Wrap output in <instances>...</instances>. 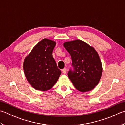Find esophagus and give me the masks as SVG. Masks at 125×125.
I'll use <instances>...</instances> for the list:
<instances>
[{
	"label": "esophagus",
	"instance_id": "34e87169",
	"mask_svg": "<svg viewBox=\"0 0 125 125\" xmlns=\"http://www.w3.org/2000/svg\"><path fill=\"white\" fill-rule=\"evenodd\" d=\"M62 72H63V73L64 74H66V73H67V69H66V68L63 69H62Z\"/></svg>",
	"mask_w": 125,
	"mask_h": 125
}]
</instances>
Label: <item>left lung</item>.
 Masks as SVG:
<instances>
[{"label": "left lung", "mask_w": 125, "mask_h": 125, "mask_svg": "<svg viewBox=\"0 0 125 125\" xmlns=\"http://www.w3.org/2000/svg\"><path fill=\"white\" fill-rule=\"evenodd\" d=\"M63 45L71 56L73 69L69 70L68 76L73 84L82 92L94 89L102 73L98 53L94 47L80 40L65 42Z\"/></svg>", "instance_id": "obj_1"}]
</instances>
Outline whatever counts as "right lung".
Returning <instances> with one entry per match:
<instances>
[{"mask_svg":"<svg viewBox=\"0 0 125 125\" xmlns=\"http://www.w3.org/2000/svg\"><path fill=\"white\" fill-rule=\"evenodd\" d=\"M56 42L44 39L35 45L25 58L23 69L29 83L35 89L49 90L55 84L61 74L52 57Z\"/></svg>","mask_w":125,"mask_h":125,"instance_id":"add662e5","label":"right lung"}]
</instances>
